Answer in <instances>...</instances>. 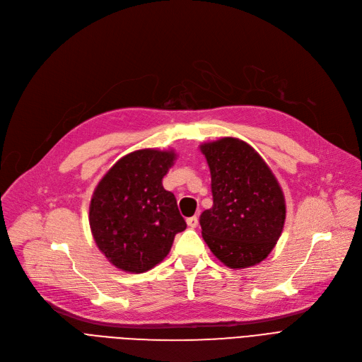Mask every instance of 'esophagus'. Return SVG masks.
<instances>
[{"label": "esophagus", "instance_id": "obj_1", "mask_svg": "<svg viewBox=\"0 0 362 362\" xmlns=\"http://www.w3.org/2000/svg\"><path fill=\"white\" fill-rule=\"evenodd\" d=\"M186 223H187V226H189V227H192V229H195V227L198 226V217H197V216L189 217V218L186 220Z\"/></svg>", "mask_w": 362, "mask_h": 362}]
</instances>
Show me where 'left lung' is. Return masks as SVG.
Wrapping results in <instances>:
<instances>
[{
    "label": "left lung",
    "mask_w": 362,
    "mask_h": 362,
    "mask_svg": "<svg viewBox=\"0 0 362 362\" xmlns=\"http://www.w3.org/2000/svg\"><path fill=\"white\" fill-rule=\"evenodd\" d=\"M211 173L213 206L199 217L202 238L230 269H246L269 257L279 240L286 202L270 167L238 138L202 144Z\"/></svg>",
    "instance_id": "obj_1"
}]
</instances>
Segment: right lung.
<instances>
[{"label": "right lung", "mask_w": 362, "mask_h": 362, "mask_svg": "<svg viewBox=\"0 0 362 362\" xmlns=\"http://www.w3.org/2000/svg\"><path fill=\"white\" fill-rule=\"evenodd\" d=\"M175 160V151H133L95 187L90 232L114 267L127 273L151 270L167 257L176 233L186 229L175 195L163 187Z\"/></svg>", "instance_id": "right-lung-1"}]
</instances>
